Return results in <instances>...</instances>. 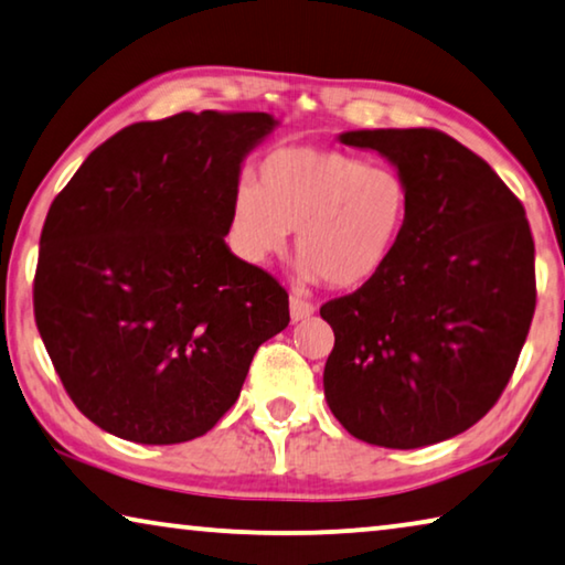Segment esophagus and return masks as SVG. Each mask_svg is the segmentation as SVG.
<instances>
[{"label": "esophagus", "mask_w": 565, "mask_h": 565, "mask_svg": "<svg viewBox=\"0 0 565 565\" xmlns=\"http://www.w3.org/2000/svg\"><path fill=\"white\" fill-rule=\"evenodd\" d=\"M289 315H291V321L309 319L311 315H315V303L303 301L301 297H291L289 299Z\"/></svg>", "instance_id": "esophagus-1"}]
</instances>
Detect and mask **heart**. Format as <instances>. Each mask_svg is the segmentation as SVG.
<instances>
[{
    "label": "heart",
    "instance_id": "1",
    "mask_svg": "<svg viewBox=\"0 0 565 565\" xmlns=\"http://www.w3.org/2000/svg\"><path fill=\"white\" fill-rule=\"evenodd\" d=\"M409 213L412 193L397 168L339 150L279 148L258 166V185H236L228 236L241 258L264 266L297 231L303 279L354 289L390 264Z\"/></svg>",
    "mask_w": 565,
    "mask_h": 565
}]
</instances>
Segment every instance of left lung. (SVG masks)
I'll return each mask as SVG.
<instances>
[{
	"label": "left lung",
	"instance_id": "8db88e82",
	"mask_svg": "<svg viewBox=\"0 0 565 565\" xmlns=\"http://www.w3.org/2000/svg\"><path fill=\"white\" fill-rule=\"evenodd\" d=\"M409 185L390 264L331 299L324 397L356 440L415 450L465 433L503 395L535 311V246L495 170L429 128L349 130Z\"/></svg>",
	"mask_w": 565,
	"mask_h": 565
}]
</instances>
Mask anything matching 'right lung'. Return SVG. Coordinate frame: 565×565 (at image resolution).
Listing matches in <instances>:
<instances>
[{
  "instance_id": "1",
  "label": "right lung",
  "mask_w": 565,
  "mask_h": 565,
  "mask_svg": "<svg viewBox=\"0 0 565 565\" xmlns=\"http://www.w3.org/2000/svg\"><path fill=\"white\" fill-rule=\"evenodd\" d=\"M268 113H178L115 132L50 205L34 319L77 409L140 445L201 437L238 399L289 294L226 246Z\"/></svg>"
}]
</instances>
